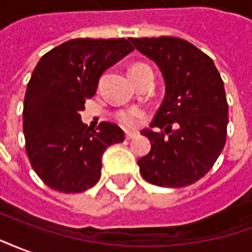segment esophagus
<instances>
[{
    "label": "esophagus",
    "instance_id": "1",
    "mask_svg": "<svg viewBox=\"0 0 252 252\" xmlns=\"http://www.w3.org/2000/svg\"><path fill=\"white\" fill-rule=\"evenodd\" d=\"M138 134L135 133V131H126V134H125V137H126V139H133L135 138Z\"/></svg>",
    "mask_w": 252,
    "mask_h": 252
}]
</instances>
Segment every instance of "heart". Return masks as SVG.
<instances>
[{"label": "heart", "instance_id": "1", "mask_svg": "<svg viewBox=\"0 0 252 252\" xmlns=\"http://www.w3.org/2000/svg\"><path fill=\"white\" fill-rule=\"evenodd\" d=\"M142 69H152L149 67L148 64L144 63H138L134 64L133 67L128 69V72L131 71H142ZM144 117V113L138 110V108H128V110H122V111H118L115 118L118 121L119 124L122 125L124 127L127 128H133L137 127L139 125V119Z\"/></svg>", "mask_w": 252, "mask_h": 252}]
</instances>
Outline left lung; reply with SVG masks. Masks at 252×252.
<instances>
[{
  "instance_id": "1",
  "label": "left lung",
  "mask_w": 252,
  "mask_h": 252,
  "mask_svg": "<svg viewBox=\"0 0 252 252\" xmlns=\"http://www.w3.org/2000/svg\"><path fill=\"white\" fill-rule=\"evenodd\" d=\"M162 72L165 96L150 127L142 130L152 149L138 159L148 183L181 188L208 173L227 138L228 104L212 59L179 37L130 38Z\"/></svg>"
}]
</instances>
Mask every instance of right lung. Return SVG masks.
<instances>
[{
    "mask_svg": "<svg viewBox=\"0 0 252 252\" xmlns=\"http://www.w3.org/2000/svg\"><path fill=\"white\" fill-rule=\"evenodd\" d=\"M131 51L126 38H75L40 59L25 93L23 126L31 165L49 188L80 193L94 187L104 150L125 141L119 126L102 122L91 130L79 113L102 73Z\"/></svg>",
    "mask_w": 252,
    "mask_h": 252,
    "instance_id": "add662e5",
    "label": "right lung"
}]
</instances>
